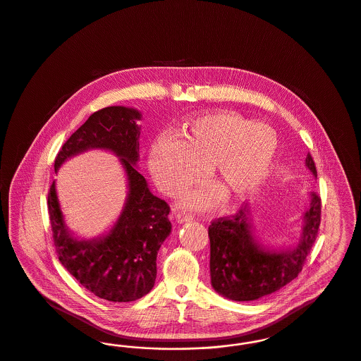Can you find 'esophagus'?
Here are the masks:
<instances>
[{"mask_svg": "<svg viewBox=\"0 0 361 361\" xmlns=\"http://www.w3.org/2000/svg\"><path fill=\"white\" fill-rule=\"evenodd\" d=\"M190 221H192V215L185 214V212H178L176 215V222L177 224H187V222H190Z\"/></svg>", "mask_w": 361, "mask_h": 361, "instance_id": "1", "label": "esophagus"}]
</instances>
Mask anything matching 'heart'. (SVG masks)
Here are the masks:
<instances>
[{
	"mask_svg": "<svg viewBox=\"0 0 361 361\" xmlns=\"http://www.w3.org/2000/svg\"><path fill=\"white\" fill-rule=\"evenodd\" d=\"M277 152L279 137L271 126L221 111L185 121L178 140H155L147 165L155 185L168 196L200 181L203 169H209L218 188L197 189L184 199L185 206L203 209L221 200V191L231 203L249 200L268 178Z\"/></svg>",
	"mask_w": 361,
	"mask_h": 361,
	"instance_id": "obj_1",
	"label": "heart"
}]
</instances>
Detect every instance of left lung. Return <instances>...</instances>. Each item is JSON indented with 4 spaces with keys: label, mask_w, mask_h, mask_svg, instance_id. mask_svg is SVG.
Listing matches in <instances>:
<instances>
[{
    "label": "left lung",
    "mask_w": 361,
    "mask_h": 361,
    "mask_svg": "<svg viewBox=\"0 0 361 361\" xmlns=\"http://www.w3.org/2000/svg\"><path fill=\"white\" fill-rule=\"evenodd\" d=\"M306 166L317 178L312 157ZM321 224V199L310 193V204L302 215L300 235L292 246L269 247L258 240L252 211L245 207L231 218H219L208 227L211 286L219 295L235 302L257 300L279 291L303 268Z\"/></svg>",
    "instance_id": "obj_1"
}]
</instances>
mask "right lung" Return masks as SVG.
Returning a JSON list of instances; mask_svg holds the SVG:
<instances>
[{"label":"right lung","instance_id":"right-lung-1","mask_svg":"<svg viewBox=\"0 0 361 361\" xmlns=\"http://www.w3.org/2000/svg\"><path fill=\"white\" fill-rule=\"evenodd\" d=\"M142 119L137 109L106 106L65 142L54 169L74 155L100 149L116 155L127 177V196L118 221L96 238L75 237L65 222L55 181L49 192L54 245L61 264L87 291L109 302H134L154 287L157 253L171 234L169 206L154 196L137 171Z\"/></svg>","mask_w":361,"mask_h":361}]
</instances>
